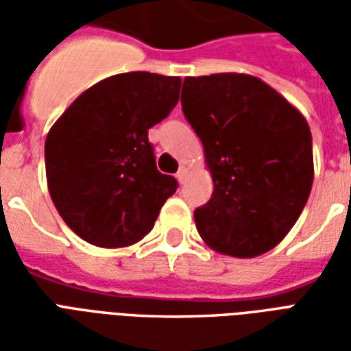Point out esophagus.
<instances>
[{
  "label": "esophagus",
  "mask_w": 351,
  "mask_h": 351,
  "mask_svg": "<svg viewBox=\"0 0 351 351\" xmlns=\"http://www.w3.org/2000/svg\"><path fill=\"white\" fill-rule=\"evenodd\" d=\"M186 176H188V169L186 167H180L178 169V173H176V180L180 184H184V180H186Z\"/></svg>",
  "instance_id": "1"
}]
</instances>
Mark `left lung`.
Returning <instances> with one entry per match:
<instances>
[{"instance_id":"1","label":"left lung","mask_w":351,"mask_h":351,"mask_svg":"<svg viewBox=\"0 0 351 351\" xmlns=\"http://www.w3.org/2000/svg\"><path fill=\"white\" fill-rule=\"evenodd\" d=\"M180 103L214 182L210 201L193 213L199 235L233 258L269 252L293 228L312 190L308 123L250 75L186 77Z\"/></svg>"}]
</instances>
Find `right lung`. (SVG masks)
I'll use <instances>...</instances> for the list:
<instances>
[{"label": "right lung", "mask_w": 351, "mask_h": 351, "mask_svg": "<svg viewBox=\"0 0 351 351\" xmlns=\"http://www.w3.org/2000/svg\"><path fill=\"white\" fill-rule=\"evenodd\" d=\"M182 80L131 71L73 101L45 143L50 197L86 243L122 248L150 233L178 188L156 167L148 130L171 114Z\"/></svg>", "instance_id": "1"}]
</instances>
